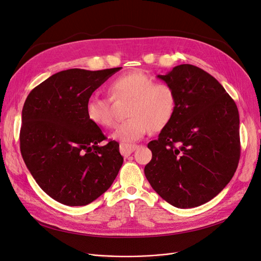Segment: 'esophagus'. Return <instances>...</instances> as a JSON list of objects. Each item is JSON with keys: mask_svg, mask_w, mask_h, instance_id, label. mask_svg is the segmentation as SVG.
I'll use <instances>...</instances> for the list:
<instances>
[{"mask_svg": "<svg viewBox=\"0 0 261 261\" xmlns=\"http://www.w3.org/2000/svg\"><path fill=\"white\" fill-rule=\"evenodd\" d=\"M136 149H137L136 145H126V144L120 145V151L124 156H128L132 152L135 151Z\"/></svg>", "mask_w": 261, "mask_h": 261, "instance_id": "34e87169", "label": "esophagus"}]
</instances>
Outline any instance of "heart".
I'll return each mask as SVG.
<instances>
[{
  "label": "heart",
  "instance_id": "1",
  "mask_svg": "<svg viewBox=\"0 0 261 261\" xmlns=\"http://www.w3.org/2000/svg\"><path fill=\"white\" fill-rule=\"evenodd\" d=\"M113 99H132L128 120L117 126L112 137L122 144L140 140L151 129L160 132L175 116L178 97L174 87L167 83H155L152 77L141 72L118 76L110 85ZM110 97H91L86 105L89 121L102 128L113 127L115 123Z\"/></svg>",
  "mask_w": 261,
  "mask_h": 261
}]
</instances>
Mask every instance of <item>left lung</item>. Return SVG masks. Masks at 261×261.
I'll return each instance as SVG.
<instances>
[{"label":"left lung","mask_w":261,"mask_h":261,"mask_svg":"<svg viewBox=\"0 0 261 261\" xmlns=\"http://www.w3.org/2000/svg\"><path fill=\"white\" fill-rule=\"evenodd\" d=\"M158 78L174 87L178 105L172 122L148 144L152 159L145 175L172 206L198 207L222 191L238 169L239 110L223 86L197 66L177 65Z\"/></svg>","instance_id":"8db88e82"}]
</instances>
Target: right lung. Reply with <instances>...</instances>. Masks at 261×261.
Here are the masks:
<instances>
[{"label": "right lung", "instance_id": "obj_1", "mask_svg": "<svg viewBox=\"0 0 261 261\" xmlns=\"http://www.w3.org/2000/svg\"><path fill=\"white\" fill-rule=\"evenodd\" d=\"M122 67L70 68L30 91L21 112L20 152L37 184L66 206H86L112 185L123 164L120 145L89 121L92 92Z\"/></svg>", "mask_w": 261, "mask_h": 261}]
</instances>
